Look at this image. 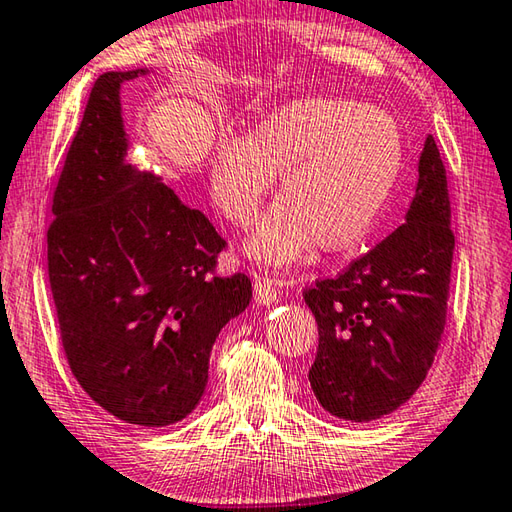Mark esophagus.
<instances>
[{
	"label": "esophagus",
	"mask_w": 512,
	"mask_h": 512,
	"mask_svg": "<svg viewBox=\"0 0 512 512\" xmlns=\"http://www.w3.org/2000/svg\"><path fill=\"white\" fill-rule=\"evenodd\" d=\"M254 299L258 306H274L279 301V283L274 279H258L254 281Z\"/></svg>",
	"instance_id": "esophagus-1"
}]
</instances>
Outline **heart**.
Here are the masks:
<instances>
[{
	"mask_svg": "<svg viewBox=\"0 0 512 512\" xmlns=\"http://www.w3.org/2000/svg\"><path fill=\"white\" fill-rule=\"evenodd\" d=\"M405 139L380 107L308 96L276 107L247 137L222 134L211 157V200L245 229L281 173L279 197L247 240L265 265H292L317 245L344 251L362 242L393 193Z\"/></svg>",
	"mask_w": 512,
	"mask_h": 512,
	"instance_id": "obj_1",
	"label": "heart"
}]
</instances>
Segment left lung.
I'll list each match as a JSON object with an SVG mask.
<instances>
[{"instance_id":"8db88e82","label":"left lung","mask_w":512,"mask_h":512,"mask_svg":"<svg viewBox=\"0 0 512 512\" xmlns=\"http://www.w3.org/2000/svg\"><path fill=\"white\" fill-rule=\"evenodd\" d=\"M450 195L432 134L405 224L337 279L306 290L319 326L310 387L337 418L369 423L414 396L445 328L454 256Z\"/></svg>"}]
</instances>
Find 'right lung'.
I'll list each match as a JSON object with an SVG mask.
<instances>
[{
    "instance_id": "1",
    "label": "right lung",
    "mask_w": 512,
    "mask_h": 512,
    "mask_svg": "<svg viewBox=\"0 0 512 512\" xmlns=\"http://www.w3.org/2000/svg\"><path fill=\"white\" fill-rule=\"evenodd\" d=\"M148 71L94 83L53 193L47 261L80 387L125 423L164 427L200 405L215 337L249 306L251 281L213 274L224 240L209 218L128 157L121 87Z\"/></svg>"
}]
</instances>
